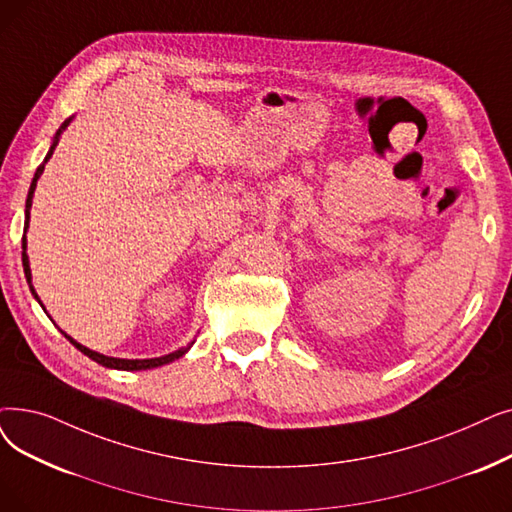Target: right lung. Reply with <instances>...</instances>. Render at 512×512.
Wrapping results in <instances>:
<instances>
[{
	"label": "right lung",
	"instance_id": "add662e5",
	"mask_svg": "<svg viewBox=\"0 0 512 512\" xmlns=\"http://www.w3.org/2000/svg\"><path fill=\"white\" fill-rule=\"evenodd\" d=\"M71 123V119H66L64 123H62V127L56 131V138H54V142H52V146H50V152L46 154V161H43L39 167H37V171H35V177H33V182H31V188H29V196H27V205H25V234H27V228H29V209H31V205H33V192H35V186H37V180L41 177V173H43V169H46V163H48V159L52 157V152H54V148H56V144H58V136L62 133V129ZM25 234H22V268H25V276H27V282H29V288H31V293L35 295V299L39 301V297H37V293H35V288H33V284H31V268H29V257H27V238H25ZM41 303V301H39ZM43 307V305H41ZM62 335L69 339L83 355H87V358L90 360H94V362H98V364H102V366H106V368H115V370H150V368H157V366H163V364H169V362H173V360H177V358H182V355L190 349V345L188 347H184V349H177V351H173V353H167V355H163V358H150V360H121V358H108V355H102V353H98V351H92V349H87V347H83L81 343H77L75 339H71L69 335H66V332H62Z\"/></svg>",
	"mask_w": 512,
	"mask_h": 512
}]
</instances>
